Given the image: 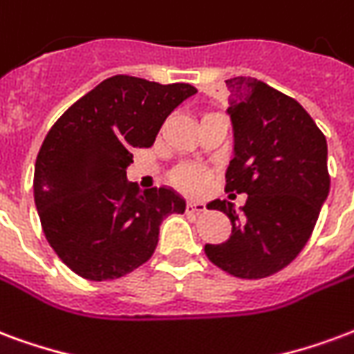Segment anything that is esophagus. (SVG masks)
<instances>
[{
  "instance_id": "obj_1",
  "label": "esophagus",
  "mask_w": 354,
  "mask_h": 354,
  "mask_svg": "<svg viewBox=\"0 0 354 354\" xmlns=\"http://www.w3.org/2000/svg\"><path fill=\"white\" fill-rule=\"evenodd\" d=\"M187 211H190V213H196V215H202V213H205L207 209H205V203L196 202V200H190V202L187 203Z\"/></svg>"
}]
</instances>
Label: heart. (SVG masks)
I'll list each match as a JSON object with an SVG mask.
<instances>
[{
  "label": "heart",
  "instance_id": "heart-1",
  "mask_svg": "<svg viewBox=\"0 0 354 354\" xmlns=\"http://www.w3.org/2000/svg\"><path fill=\"white\" fill-rule=\"evenodd\" d=\"M177 180V185L180 188H185V190H190V192H196V190H200L203 187V183H205V174H203L202 169H196V167H188V169H183L177 174L175 177Z\"/></svg>",
  "mask_w": 354,
  "mask_h": 354
}]
</instances>
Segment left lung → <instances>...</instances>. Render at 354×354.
<instances>
[{
    "label": "left lung",
    "mask_w": 354,
    "mask_h": 354,
    "mask_svg": "<svg viewBox=\"0 0 354 354\" xmlns=\"http://www.w3.org/2000/svg\"><path fill=\"white\" fill-rule=\"evenodd\" d=\"M234 158L226 190L247 194L239 211L215 200L232 236L205 245L215 266L239 279H262L292 262L308 243L330 190L326 138L290 95L251 77L226 81Z\"/></svg>",
    "instance_id": "left-lung-1"
}]
</instances>
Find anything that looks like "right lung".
I'll list each match as a JSON object with an SVG mask.
<instances>
[{"label":"right lung","mask_w":354,"mask_h":354,"mask_svg":"<svg viewBox=\"0 0 354 354\" xmlns=\"http://www.w3.org/2000/svg\"><path fill=\"white\" fill-rule=\"evenodd\" d=\"M198 90L130 75L100 82L46 133L33 198L46 241L71 272L118 279L151 259L160 224L187 203L171 188L139 192L126 180L133 149L151 147L171 111Z\"/></svg>","instance_id":"add662e5"}]
</instances>
